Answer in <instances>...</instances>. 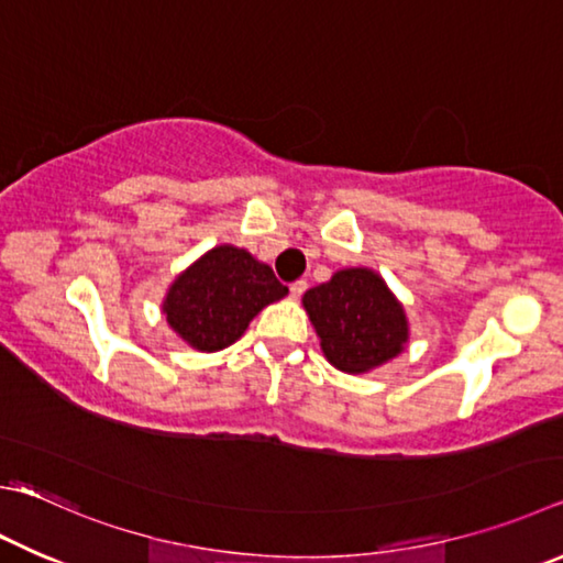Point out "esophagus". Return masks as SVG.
<instances>
[{
    "label": "esophagus",
    "instance_id": "esophagus-1",
    "mask_svg": "<svg viewBox=\"0 0 563 563\" xmlns=\"http://www.w3.org/2000/svg\"><path fill=\"white\" fill-rule=\"evenodd\" d=\"M308 290V283L305 280H295V283H290V295L292 298H300V295Z\"/></svg>",
    "mask_w": 563,
    "mask_h": 563
}]
</instances>
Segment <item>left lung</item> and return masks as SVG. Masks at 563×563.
<instances>
[{
    "label": "left lung",
    "mask_w": 563,
    "mask_h": 563,
    "mask_svg": "<svg viewBox=\"0 0 563 563\" xmlns=\"http://www.w3.org/2000/svg\"><path fill=\"white\" fill-rule=\"evenodd\" d=\"M332 366L364 374L404 350L408 324L404 308L374 271L350 268L332 275L302 298Z\"/></svg>",
    "instance_id": "1"
}]
</instances>
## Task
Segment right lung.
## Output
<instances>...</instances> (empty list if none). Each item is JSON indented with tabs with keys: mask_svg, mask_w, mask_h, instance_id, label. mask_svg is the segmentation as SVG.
<instances>
[{
	"mask_svg": "<svg viewBox=\"0 0 563 563\" xmlns=\"http://www.w3.org/2000/svg\"><path fill=\"white\" fill-rule=\"evenodd\" d=\"M288 288L271 265L249 251L219 246L181 273L165 300L167 322L199 352H219L239 340L265 305L280 300Z\"/></svg>",
	"mask_w": 563,
	"mask_h": 563,
	"instance_id": "add662e5",
	"label": "right lung"
}]
</instances>
